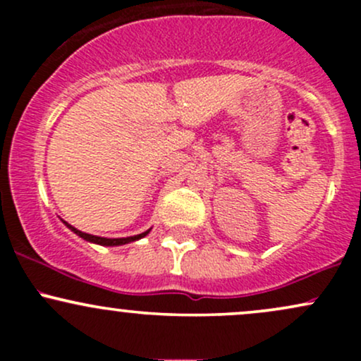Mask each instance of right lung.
<instances>
[{"mask_svg": "<svg viewBox=\"0 0 361 361\" xmlns=\"http://www.w3.org/2000/svg\"><path fill=\"white\" fill-rule=\"evenodd\" d=\"M66 226L69 227V229L73 231V233H76L80 238L86 239V241L90 243H97V244H102V246H120V244H127V243H132V241H137V239L144 238L149 231L142 234H137V235H130V238H118V239H106V238H98V235H91V234H86V233H81V231L74 229L73 226H69V224H66Z\"/></svg>", "mask_w": 361, "mask_h": 361, "instance_id": "obj_1", "label": "right lung"}]
</instances>
